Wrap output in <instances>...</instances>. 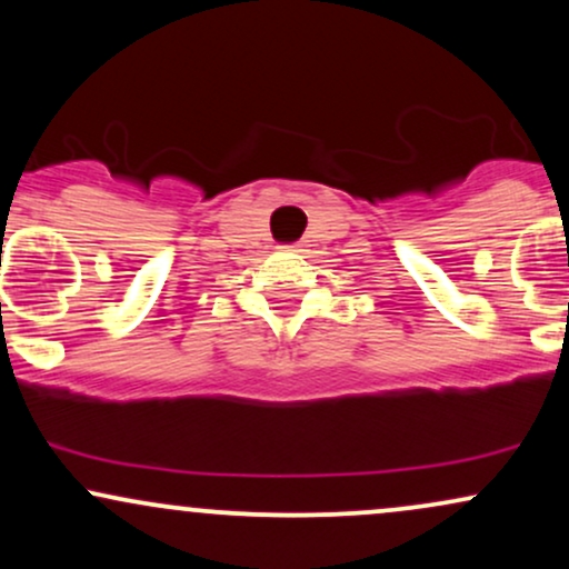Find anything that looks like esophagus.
<instances>
[{"label":"esophagus","mask_w":569,"mask_h":569,"mask_svg":"<svg viewBox=\"0 0 569 569\" xmlns=\"http://www.w3.org/2000/svg\"><path fill=\"white\" fill-rule=\"evenodd\" d=\"M289 248H299V246H289Z\"/></svg>","instance_id":"1"}]
</instances>
